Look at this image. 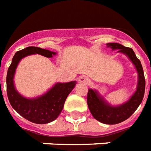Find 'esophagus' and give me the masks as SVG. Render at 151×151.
I'll return each mask as SVG.
<instances>
[{"label": "esophagus", "mask_w": 151, "mask_h": 151, "mask_svg": "<svg viewBox=\"0 0 151 151\" xmlns=\"http://www.w3.org/2000/svg\"><path fill=\"white\" fill-rule=\"evenodd\" d=\"M79 82L81 83H90V79H88V77L82 76L79 78Z\"/></svg>", "instance_id": "34e87169"}]
</instances>
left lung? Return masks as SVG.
<instances>
[{
  "instance_id": "left-lung-1",
  "label": "left lung",
  "mask_w": 151,
  "mask_h": 151,
  "mask_svg": "<svg viewBox=\"0 0 151 151\" xmlns=\"http://www.w3.org/2000/svg\"><path fill=\"white\" fill-rule=\"evenodd\" d=\"M113 50L119 49V52L127 55L134 64L138 72L139 81L137 91L129 101L119 107H112L104 101L94 90H88L87 104L91 114L94 119L102 123L114 125L120 123L129 119L138 108L143 101L145 92V77L140 61L137 58L132 48L126 47L120 43H111L107 44Z\"/></svg>"
}]
</instances>
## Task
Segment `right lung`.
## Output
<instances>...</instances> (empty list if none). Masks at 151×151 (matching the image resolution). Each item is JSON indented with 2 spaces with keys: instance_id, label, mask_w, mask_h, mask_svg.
<instances>
[{
  "instance_id": "1",
  "label": "right lung",
  "mask_w": 151,
  "mask_h": 151,
  "mask_svg": "<svg viewBox=\"0 0 151 151\" xmlns=\"http://www.w3.org/2000/svg\"><path fill=\"white\" fill-rule=\"evenodd\" d=\"M39 54L47 58H52L56 53L37 47H28L19 50L13 57L7 73V94L11 105L20 115L37 124H46L58 117L64 108L68 95L76 84V81L57 83L46 94L35 99H26L17 92L13 78L19 61L24 57Z\"/></svg>"
}]
</instances>
